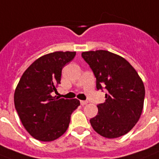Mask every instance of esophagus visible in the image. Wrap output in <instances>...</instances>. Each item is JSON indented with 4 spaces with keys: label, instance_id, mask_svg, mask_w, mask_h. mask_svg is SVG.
<instances>
[{
    "label": "esophagus",
    "instance_id": "1",
    "mask_svg": "<svg viewBox=\"0 0 159 159\" xmlns=\"http://www.w3.org/2000/svg\"><path fill=\"white\" fill-rule=\"evenodd\" d=\"M88 102L87 101H80V104L82 105V106H84V105H85V104H87Z\"/></svg>",
    "mask_w": 159,
    "mask_h": 159
}]
</instances>
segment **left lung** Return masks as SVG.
<instances>
[{"mask_svg": "<svg viewBox=\"0 0 159 159\" xmlns=\"http://www.w3.org/2000/svg\"><path fill=\"white\" fill-rule=\"evenodd\" d=\"M97 78V90L106 88V102L97 105L98 113L90 120L94 130L106 138L127 134L138 122L144 104L142 80L129 62L108 51L82 52Z\"/></svg>", "mask_w": 159, "mask_h": 159, "instance_id": "8db88e82", "label": "left lung"}]
</instances>
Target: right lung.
Returning a JSON list of instances; mask_svg holds the SVG:
<instances>
[{"label":"right lung","instance_id":"obj_1","mask_svg":"<svg viewBox=\"0 0 159 159\" xmlns=\"http://www.w3.org/2000/svg\"><path fill=\"white\" fill-rule=\"evenodd\" d=\"M76 52H55L36 59L24 71L14 92V105L23 125L40 141L59 138L68 129L78 99H58L52 93L60 84L62 69Z\"/></svg>","mask_w":159,"mask_h":159}]
</instances>
